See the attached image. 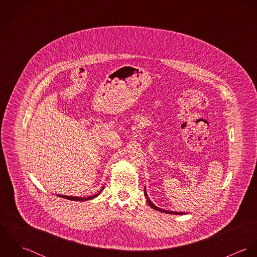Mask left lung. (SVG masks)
<instances>
[{
    "instance_id": "obj_1",
    "label": "left lung",
    "mask_w": 257,
    "mask_h": 257,
    "mask_svg": "<svg viewBox=\"0 0 257 257\" xmlns=\"http://www.w3.org/2000/svg\"><path fill=\"white\" fill-rule=\"evenodd\" d=\"M145 196L147 197V204L154 210L156 211H159V212H162V213H165V214H171V215H184V213H178V212H172V211H166V210H163V209H160L158 207H156L155 205H153V203L148 199L147 197V191H146V188H145Z\"/></svg>"
}]
</instances>
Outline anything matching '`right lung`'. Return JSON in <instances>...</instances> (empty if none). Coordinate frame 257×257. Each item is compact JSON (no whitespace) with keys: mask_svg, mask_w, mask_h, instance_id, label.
Listing matches in <instances>:
<instances>
[{"mask_svg":"<svg viewBox=\"0 0 257 257\" xmlns=\"http://www.w3.org/2000/svg\"><path fill=\"white\" fill-rule=\"evenodd\" d=\"M104 189V188H103ZM102 189V190H103ZM102 190L99 192V193H97L96 195H94V196H91V197H87V198H80V197H71V196H64V195H59L58 197H61V198H65V199H68V200H71V201H87V200H91V199H94L95 197H97L101 192H102Z\"/></svg>","mask_w":257,"mask_h":257,"instance_id":"1","label":"right lung"}]
</instances>
